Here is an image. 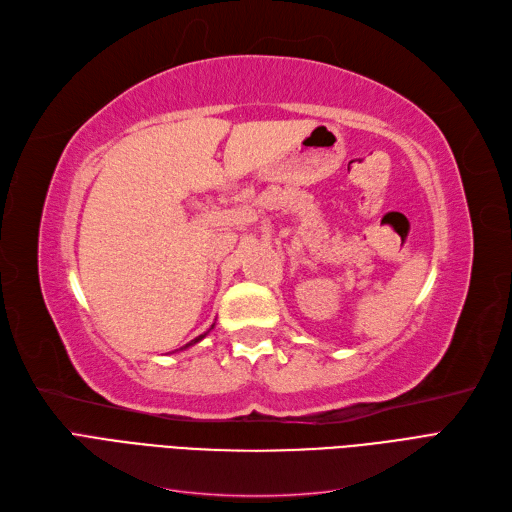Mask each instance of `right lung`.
<instances>
[{
	"label": "right lung",
	"mask_w": 512,
	"mask_h": 512,
	"mask_svg": "<svg viewBox=\"0 0 512 512\" xmlns=\"http://www.w3.org/2000/svg\"><path fill=\"white\" fill-rule=\"evenodd\" d=\"M211 328H214V326H211ZM211 328H209V330H211ZM205 334H207V332H203V334H201V337H197L195 341H190V343H186V345H184V347H180V349H186V347H190V345H195V343H199L201 339H205Z\"/></svg>",
	"instance_id": "add662e5"
}]
</instances>
